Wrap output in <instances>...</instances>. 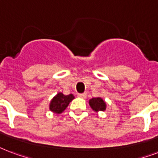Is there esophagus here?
Returning a JSON list of instances; mask_svg holds the SVG:
<instances>
[{
  "label": "esophagus",
  "instance_id": "34e87169",
  "mask_svg": "<svg viewBox=\"0 0 158 158\" xmlns=\"http://www.w3.org/2000/svg\"><path fill=\"white\" fill-rule=\"evenodd\" d=\"M78 96L82 98V99H85L86 96H87V94H86V93H82V94H78Z\"/></svg>",
  "mask_w": 158,
  "mask_h": 158
}]
</instances>
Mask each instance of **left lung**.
<instances>
[{
  "mask_svg": "<svg viewBox=\"0 0 158 158\" xmlns=\"http://www.w3.org/2000/svg\"><path fill=\"white\" fill-rule=\"evenodd\" d=\"M89 106L94 111H99V110L104 111L106 108V102L101 98H99V97L98 98H92L89 100Z\"/></svg>",
  "mask_w": 158,
  "mask_h": 158,
  "instance_id": "1",
  "label": "left lung"
}]
</instances>
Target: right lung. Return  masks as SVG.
<instances>
[{"instance_id": "add662e5", "label": "right lung", "mask_w": 158, "mask_h": 158, "mask_svg": "<svg viewBox=\"0 0 158 158\" xmlns=\"http://www.w3.org/2000/svg\"><path fill=\"white\" fill-rule=\"evenodd\" d=\"M74 99V96L73 94H70L69 95H64L62 93H58L53 99L51 100L50 103L49 109L54 113L60 114L64 111L65 109L67 108L69 103Z\"/></svg>"}]
</instances>
